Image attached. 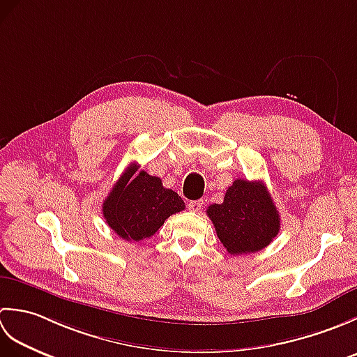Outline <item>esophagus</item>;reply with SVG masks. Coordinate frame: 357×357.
I'll return each instance as SVG.
<instances>
[{
    "label": "esophagus",
    "instance_id": "esophagus-1",
    "mask_svg": "<svg viewBox=\"0 0 357 357\" xmlns=\"http://www.w3.org/2000/svg\"><path fill=\"white\" fill-rule=\"evenodd\" d=\"M204 206V201L202 199H198V201H190L188 202V210L192 211H199Z\"/></svg>",
    "mask_w": 357,
    "mask_h": 357
}]
</instances>
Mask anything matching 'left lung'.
Returning a JSON list of instances; mask_svg holds the SVG:
<instances>
[{
	"label": "left lung",
	"instance_id": "obj_1",
	"mask_svg": "<svg viewBox=\"0 0 357 357\" xmlns=\"http://www.w3.org/2000/svg\"><path fill=\"white\" fill-rule=\"evenodd\" d=\"M207 215L230 255L256 253L278 236L280 218L262 181L236 179Z\"/></svg>",
	"mask_w": 357,
	"mask_h": 357
}]
</instances>
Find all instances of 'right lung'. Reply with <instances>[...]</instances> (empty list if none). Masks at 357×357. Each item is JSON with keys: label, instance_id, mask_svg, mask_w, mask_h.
Returning a JSON list of instances; mask_svg holds the SVG:
<instances>
[{"label": "right lung", "instance_id": "right-lung-1", "mask_svg": "<svg viewBox=\"0 0 357 357\" xmlns=\"http://www.w3.org/2000/svg\"><path fill=\"white\" fill-rule=\"evenodd\" d=\"M138 165L127 167L102 202L105 222L119 238L142 241L161 229L169 216L185 208L176 192L162 187L158 176H150Z\"/></svg>", "mask_w": 357, "mask_h": 357}]
</instances>
